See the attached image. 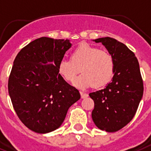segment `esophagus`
<instances>
[{
    "instance_id": "obj_1",
    "label": "esophagus",
    "mask_w": 151,
    "mask_h": 151,
    "mask_svg": "<svg viewBox=\"0 0 151 151\" xmlns=\"http://www.w3.org/2000/svg\"><path fill=\"white\" fill-rule=\"evenodd\" d=\"M81 96L82 99H85V98H87V97L88 96V95L87 94V93H84L83 92V91H81Z\"/></svg>"
}]
</instances>
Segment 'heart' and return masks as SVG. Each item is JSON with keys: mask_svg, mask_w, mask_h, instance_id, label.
Instances as JSON below:
<instances>
[{"mask_svg": "<svg viewBox=\"0 0 151 151\" xmlns=\"http://www.w3.org/2000/svg\"><path fill=\"white\" fill-rule=\"evenodd\" d=\"M81 69L82 74L76 79ZM59 72L67 81H73L77 88H100L108 84L113 76L115 60L110 52L83 43L71 54V60L63 59L59 63Z\"/></svg>", "mask_w": 151, "mask_h": 151, "instance_id": "obj_1", "label": "heart"}]
</instances>
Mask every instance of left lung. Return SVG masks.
<instances>
[{
	"mask_svg": "<svg viewBox=\"0 0 151 151\" xmlns=\"http://www.w3.org/2000/svg\"><path fill=\"white\" fill-rule=\"evenodd\" d=\"M101 42L114 57L112 80L104 89L89 94L95 102L91 116L96 127L113 133L127 126L135 116L143 94L139 65L125 44L110 37L93 40Z\"/></svg>",
	"mask_w": 151,
	"mask_h": 151,
	"instance_id": "left-lung-1",
	"label": "left lung"
}]
</instances>
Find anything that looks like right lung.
<instances>
[{
	"mask_svg": "<svg viewBox=\"0 0 151 151\" xmlns=\"http://www.w3.org/2000/svg\"><path fill=\"white\" fill-rule=\"evenodd\" d=\"M69 40L41 37L16 56L8 92L17 116L29 129L47 133L60 127L79 91L59 73V63L71 47Z\"/></svg>",
	"mask_w": 151,
	"mask_h": 151,
	"instance_id": "add662e5",
	"label": "right lung"
}]
</instances>
